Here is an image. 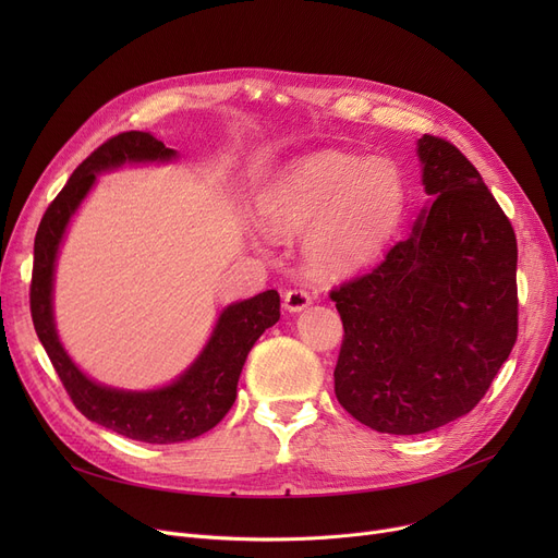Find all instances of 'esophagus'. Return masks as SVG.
<instances>
[{
	"label": "esophagus",
	"instance_id": "1",
	"mask_svg": "<svg viewBox=\"0 0 558 558\" xmlns=\"http://www.w3.org/2000/svg\"><path fill=\"white\" fill-rule=\"evenodd\" d=\"M310 303H312V296L305 289H289L284 294V301H282L284 310H289V312H303Z\"/></svg>",
	"mask_w": 558,
	"mask_h": 558
}]
</instances>
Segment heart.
Here are the masks:
<instances>
[{"label":"heart","mask_w":558,"mask_h":558,"mask_svg":"<svg viewBox=\"0 0 558 558\" xmlns=\"http://www.w3.org/2000/svg\"><path fill=\"white\" fill-rule=\"evenodd\" d=\"M402 171L387 158L320 151L289 165L257 203L269 232L294 238L320 276H341L368 264L404 213Z\"/></svg>","instance_id":"1"}]
</instances>
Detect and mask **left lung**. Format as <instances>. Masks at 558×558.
Wrapping results in <instances>:
<instances>
[{
  "label": "left lung",
  "instance_id": "8db88e82",
  "mask_svg": "<svg viewBox=\"0 0 558 558\" xmlns=\"http://www.w3.org/2000/svg\"><path fill=\"white\" fill-rule=\"evenodd\" d=\"M418 158L429 210L375 269L330 291L343 324L337 400L385 434L473 412L518 339L509 217L452 142L423 135Z\"/></svg>",
  "mask_w": 558,
  "mask_h": 558
}]
</instances>
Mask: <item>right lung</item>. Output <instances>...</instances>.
I'll return each instance as SVG.
<instances>
[{
  "instance_id": "obj_1",
  "label": "right lung",
  "mask_w": 558,
  "mask_h": 558,
  "mask_svg": "<svg viewBox=\"0 0 558 558\" xmlns=\"http://www.w3.org/2000/svg\"><path fill=\"white\" fill-rule=\"evenodd\" d=\"M173 149L151 133L126 131L106 140L70 175L38 226L34 244V274L28 303L34 328L61 383L78 412L117 434L144 444H181L213 429L238 398L240 373L248 350L259 335L280 318V296L276 289L228 305L217 328L196 362L173 385L156 391H117L85 377L65 348L58 341L51 312L53 262L70 217L95 185L97 173L120 167L126 160H171Z\"/></svg>"
}]
</instances>
